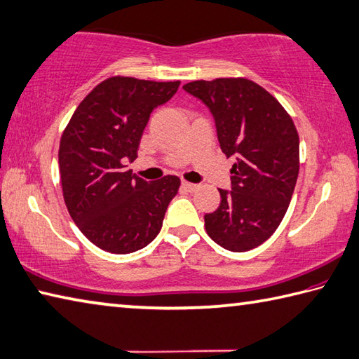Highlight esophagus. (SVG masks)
I'll list each match as a JSON object with an SVG mask.
<instances>
[{"mask_svg":"<svg viewBox=\"0 0 359 359\" xmlns=\"http://www.w3.org/2000/svg\"><path fill=\"white\" fill-rule=\"evenodd\" d=\"M181 187L184 189L187 192H195L198 189V184H194V182H189V181H182L181 182Z\"/></svg>","mask_w":359,"mask_h":359,"instance_id":"1","label":"esophagus"}]
</instances>
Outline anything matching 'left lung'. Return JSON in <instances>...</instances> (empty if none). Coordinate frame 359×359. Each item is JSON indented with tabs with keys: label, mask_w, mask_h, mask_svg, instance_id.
Listing matches in <instances>:
<instances>
[{
	"label": "left lung",
	"mask_w": 359,
	"mask_h": 359,
	"mask_svg": "<svg viewBox=\"0 0 359 359\" xmlns=\"http://www.w3.org/2000/svg\"><path fill=\"white\" fill-rule=\"evenodd\" d=\"M215 118L217 137L231 167V189L205 215L209 238L229 252L266 242L285 217L300 168L299 133L273 95L247 78L192 81L182 86Z\"/></svg>",
	"instance_id": "8db88e82"
}]
</instances>
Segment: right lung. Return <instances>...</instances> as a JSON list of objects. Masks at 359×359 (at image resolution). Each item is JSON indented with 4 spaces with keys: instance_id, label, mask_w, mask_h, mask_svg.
Listing matches in <instances>:
<instances>
[{
    "instance_id": "right-lung-1",
    "label": "right lung",
    "mask_w": 359,
    "mask_h": 359,
    "mask_svg": "<svg viewBox=\"0 0 359 359\" xmlns=\"http://www.w3.org/2000/svg\"><path fill=\"white\" fill-rule=\"evenodd\" d=\"M178 87L180 81L111 76L87 93L65 126L59 144L65 206L81 233L104 252L147 247L178 194V177L148 182L125 170V162L137 158L150 114Z\"/></svg>"
}]
</instances>
